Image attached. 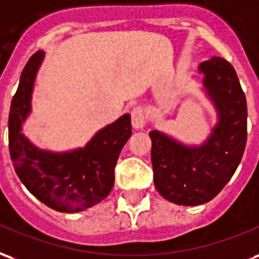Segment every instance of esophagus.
I'll list each match as a JSON object with an SVG mask.
<instances>
[{"mask_svg":"<svg viewBox=\"0 0 259 259\" xmlns=\"http://www.w3.org/2000/svg\"><path fill=\"white\" fill-rule=\"evenodd\" d=\"M131 121H132V127L137 128V130H141V128H143L145 125H146L148 117H146V111L143 110V107L137 106L132 109Z\"/></svg>","mask_w":259,"mask_h":259,"instance_id":"34e87169","label":"esophagus"}]
</instances>
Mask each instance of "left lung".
I'll list each match as a JSON object with an SVG mask.
<instances>
[{"mask_svg": "<svg viewBox=\"0 0 259 259\" xmlns=\"http://www.w3.org/2000/svg\"><path fill=\"white\" fill-rule=\"evenodd\" d=\"M203 87L218 121L204 143L188 146L150 131L154 186L179 205H199L224 189L243 157L247 142V102L233 66L218 56L200 63Z\"/></svg>", "mask_w": 259, "mask_h": 259, "instance_id": "1", "label": "left lung"}]
</instances>
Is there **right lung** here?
Returning a JSON list of instances; mask_svg holds the SVG:
<instances>
[{
    "label": "right lung",
    "instance_id": "add662e5",
    "mask_svg": "<svg viewBox=\"0 0 259 259\" xmlns=\"http://www.w3.org/2000/svg\"><path fill=\"white\" fill-rule=\"evenodd\" d=\"M44 51L24 66L9 111V153L15 171L30 193L60 212H80L106 199L114 185V167L132 134L131 116L102 128L85 148L55 153L38 149L22 134L31 113V94Z\"/></svg>",
    "mask_w": 259,
    "mask_h": 259
}]
</instances>
